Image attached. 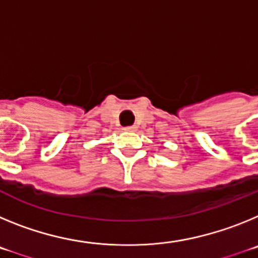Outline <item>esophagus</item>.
I'll list each match as a JSON object with an SVG mask.
<instances>
[{
    "instance_id": "esophagus-1",
    "label": "esophagus",
    "mask_w": 258,
    "mask_h": 258,
    "mask_svg": "<svg viewBox=\"0 0 258 258\" xmlns=\"http://www.w3.org/2000/svg\"><path fill=\"white\" fill-rule=\"evenodd\" d=\"M124 131L125 132H137V126H126Z\"/></svg>"
}]
</instances>
